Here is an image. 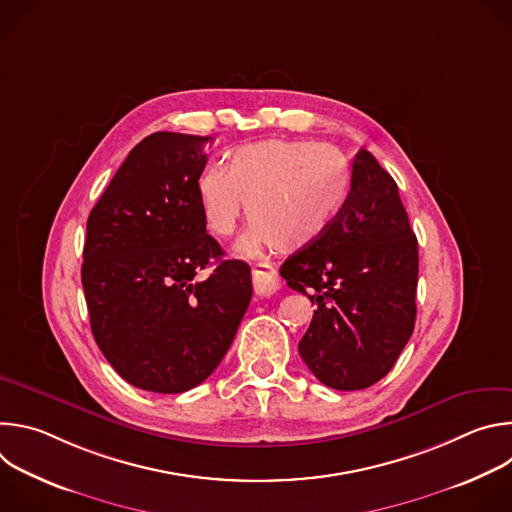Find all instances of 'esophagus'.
Segmentation results:
<instances>
[{
  "mask_svg": "<svg viewBox=\"0 0 512 512\" xmlns=\"http://www.w3.org/2000/svg\"><path fill=\"white\" fill-rule=\"evenodd\" d=\"M253 275V287L257 296H271L279 289V275L275 271V267L267 265V263H257L251 269Z\"/></svg>",
  "mask_w": 512,
  "mask_h": 512,
  "instance_id": "esophagus-1",
  "label": "esophagus"
}]
</instances>
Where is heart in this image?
I'll return each instance as SVG.
<instances>
[{
  "label": "heart",
  "instance_id": "obj_1",
  "mask_svg": "<svg viewBox=\"0 0 512 512\" xmlns=\"http://www.w3.org/2000/svg\"><path fill=\"white\" fill-rule=\"evenodd\" d=\"M196 190L204 221L218 237L233 235L249 204L253 227L235 251L255 257L265 247L291 253L322 239L346 204L350 174L324 145L263 139L233 150L227 168L202 172Z\"/></svg>",
  "mask_w": 512,
  "mask_h": 512
}]
</instances>
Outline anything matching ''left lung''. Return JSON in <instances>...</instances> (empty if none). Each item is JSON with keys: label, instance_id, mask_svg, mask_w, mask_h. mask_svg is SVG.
I'll return each instance as SVG.
<instances>
[{"label": "left lung", "instance_id": "1", "mask_svg": "<svg viewBox=\"0 0 512 512\" xmlns=\"http://www.w3.org/2000/svg\"><path fill=\"white\" fill-rule=\"evenodd\" d=\"M417 271V239L397 184L360 150L336 223L279 269L318 306L298 348L320 383L358 391L393 369L415 326Z\"/></svg>", "mask_w": 512, "mask_h": 512}]
</instances>
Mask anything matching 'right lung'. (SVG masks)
I'll return each instance as SVG.
<instances>
[{
    "label": "right lung",
    "instance_id": "obj_1",
    "mask_svg": "<svg viewBox=\"0 0 512 512\" xmlns=\"http://www.w3.org/2000/svg\"><path fill=\"white\" fill-rule=\"evenodd\" d=\"M208 141L172 131L141 139L87 221L91 330L111 367L143 391L174 395L208 379L253 296L249 265L223 259L206 233L196 186Z\"/></svg>",
    "mask_w": 512,
    "mask_h": 512
}]
</instances>
